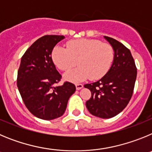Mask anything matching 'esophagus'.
<instances>
[{"label": "esophagus", "instance_id": "esophagus-1", "mask_svg": "<svg viewBox=\"0 0 152 152\" xmlns=\"http://www.w3.org/2000/svg\"><path fill=\"white\" fill-rule=\"evenodd\" d=\"M75 87H76V89H77V91H79V90L82 89L84 86H83V84H75Z\"/></svg>", "mask_w": 152, "mask_h": 152}]
</instances>
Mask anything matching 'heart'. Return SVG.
I'll return each mask as SVG.
<instances>
[{
	"label": "heart",
	"mask_w": 152,
	"mask_h": 152,
	"mask_svg": "<svg viewBox=\"0 0 152 152\" xmlns=\"http://www.w3.org/2000/svg\"><path fill=\"white\" fill-rule=\"evenodd\" d=\"M52 61L58 69L68 72L78 64L79 68L64 75L71 82H80L89 77L101 78L107 73L114 59V51L110 44L101 43L96 39L71 40L66 49L56 45L52 52Z\"/></svg>",
	"instance_id": "heart-1"
}]
</instances>
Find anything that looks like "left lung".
<instances>
[{
  "label": "left lung",
  "mask_w": 152,
  "mask_h": 152,
  "mask_svg": "<svg viewBox=\"0 0 152 152\" xmlns=\"http://www.w3.org/2000/svg\"><path fill=\"white\" fill-rule=\"evenodd\" d=\"M103 37L113 49V64L102 78L84 88L91 91V99L86 102L88 111L99 118L109 119L121 113L129 102L137 69L129 49L117 40Z\"/></svg>",
  "instance_id": "1"
}]
</instances>
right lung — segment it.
Returning <instances> with one entry per match:
<instances>
[{
	"label": "right lung",
	"instance_id": "1",
	"mask_svg": "<svg viewBox=\"0 0 152 152\" xmlns=\"http://www.w3.org/2000/svg\"><path fill=\"white\" fill-rule=\"evenodd\" d=\"M64 36L47 35L36 40L24 53L17 74V88L26 108L36 117L52 120L61 116L70 96L76 91L64 82L52 59V52Z\"/></svg>",
	"mask_w": 152,
	"mask_h": 152
}]
</instances>
